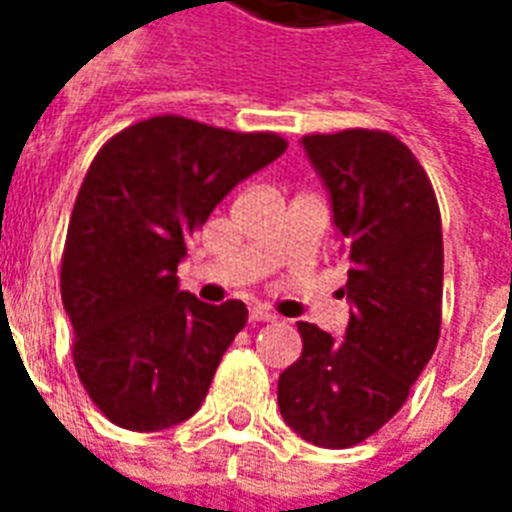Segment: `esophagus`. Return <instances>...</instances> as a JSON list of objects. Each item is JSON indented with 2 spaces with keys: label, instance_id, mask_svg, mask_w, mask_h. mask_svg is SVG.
<instances>
[{
  "label": "esophagus",
  "instance_id": "34e87169",
  "mask_svg": "<svg viewBox=\"0 0 512 512\" xmlns=\"http://www.w3.org/2000/svg\"><path fill=\"white\" fill-rule=\"evenodd\" d=\"M249 321H257V324H265V321H276L271 311H265V308H252L249 311Z\"/></svg>",
  "mask_w": 512,
  "mask_h": 512
}]
</instances>
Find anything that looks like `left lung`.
Here are the masks:
<instances>
[{
	"instance_id": "8db88e82",
	"label": "left lung",
	"mask_w": 512,
	"mask_h": 512,
	"mask_svg": "<svg viewBox=\"0 0 512 512\" xmlns=\"http://www.w3.org/2000/svg\"><path fill=\"white\" fill-rule=\"evenodd\" d=\"M348 257V329L297 321L303 356L279 377L281 417L324 449H348L404 406L441 332L444 236L428 175L388 132L305 135Z\"/></svg>"
}]
</instances>
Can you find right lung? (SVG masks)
Here are the masks:
<instances>
[{"mask_svg": "<svg viewBox=\"0 0 512 512\" xmlns=\"http://www.w3.org/2000/svg\"><path fill=\"white\" fill-rule=\"evenodd\" d=\"M287 151L273 132L154 116L90 164L68 223L60 295L84 390L119 428L156 433L199 412L247 305L180 289L188 239L228 193Z\"/></svg>", "mask_w": 512, "mask_h": 512, "instance_id": "obj_1", "label": "right lung"}]
</instances>
